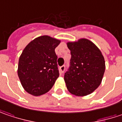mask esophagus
Returning a JSON list of instances; mask_svg holds the SVG:
<instances>
[{
  "instance_id": "obj_1",
  "label": "esophagus",
  "mask_w": 122,
  "mask_h": 122,
  "mask_svg": "<svg viewBox=\"0 0 122 122\" xmlns=\"http://www.w3.org/2000/svg\"><path fill=\"white\" fill-rule=\"evenodd\" d=\"M65 66L63 65V66H60V72L62 73H63L64 72V71H65Z\"/></svg>"
}]
</instances>
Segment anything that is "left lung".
Listing matches in <instances>:
<instances>
[{
  "mask_svg": "<svg viewBox=\"0 0 122 122\" xmlns=\"http://www.w3.org/2000/svg\"><path fill=\"white\" fill-rule=\"evenodd\" d=\"M67 46L71 58L64 77L66 87L75 96L88 95L101 83L105 70L104 57L100 49L86 39L69 42Z\"/></svg>",
  "mask_w": 122,
  "mask_h": 122,
  "instance_id": "8db88e82",
  "label": "left lung"
}]
</instances>
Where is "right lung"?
Segmentation results:
<instances>
[{
	"label": "right lung",
	"instance_id": "obj_1",
	"mask_svg": "<svg viewBox=\"0 0 122 122\" xmlns=\"http://www.w3.org/2000/svg\"><path fill=\"white\" fill-rule=\"evenodd\" d=\"M60 41L41 36L32 41L19 59L17 74L28 93L35 96L49 92L59 77L56 47Z\"/></svg>",
	"mask_w": 122,
	"mask_h": 122
}]
</instances>
